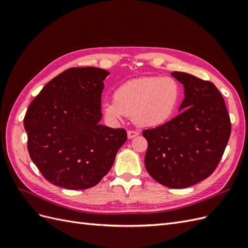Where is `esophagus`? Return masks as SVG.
Wrapping results in <instances>:
<instances>
[{
	"label": "esophagus",
	"instance_id": "1",
	"mask_svg": "<svg viewBox=\"0 0 248 248\" xmlns=\"http://www.w3.org/2000/svg\"><path fill=\"white\" fill-rule=\"evenodd\" d=\"M137 136H139V132H137V131H134V130L127 131V137H128V139H133V138H136Z\"/></svg>",
	"mask_w": 248,
	"mask_h": 248
}]
</instances>
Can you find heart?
<instances>
[{
  "label": "heart",
  "instance_id": "obj_1",
  "mask_svg": "<svg viewBox=\"0 0 248 248\" xmlns=\"http://www.w3.org/2000/svg\"><path fill=\"white\" fill-rule=\"evenodd\" d=\"M182 98V87L171 77H145L126 81L116 89L114 100L102 104L110 121L131 117L140 127H157L172 118Z\"/></svg>",
  "mask_w": 248,
  "mask_h": 248
}]
</instances>
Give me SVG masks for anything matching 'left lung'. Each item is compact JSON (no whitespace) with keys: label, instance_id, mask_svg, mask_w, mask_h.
Instances as JSON below:
<instances>
[{"label":"left lung","instance_id":"1","mask_svg":"<svg viewBox=\"0 0 248 248\" xmlns=\"http://www.w3.org/2000/svg\"><path fill=\"white\" fill-rule=\"evenodd\" d=\"M184 88L180 114L142 131L148 141L145 167L155 181L186 188L208 178L219 163L231 136V120L218 89L185 72H171Z\"/></svg>","mask_w":248,"mask_h":248}]
</instances>
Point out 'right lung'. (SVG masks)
Masks as SVG:
<instances>
[{"label": "right lung", "mask_w": 248, "mask_h": 248, "mask_svg": "<svg viewBox=\"0 0 248 248\" xmlns=\"http://www.w3.org/2000/svg\"><path fill=\"white\" fill-rule=\"evenodd\" d=\"M109 72L73 67L44 86L24 119L30 157L48 182L66 189L98 184L127 140L99 124L103 80Z\"/></svg>", "instance_id": "obj_1"}]
</instances>
